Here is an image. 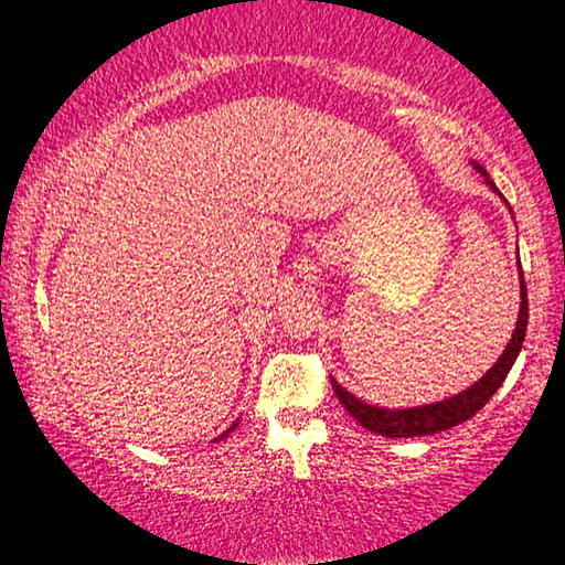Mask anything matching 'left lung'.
<instances>
[{
    "mask_svg": "<svg viewBox=\"0 0 565 565\" xmlns=\"http://www.w3.org/2000/svg\"><path fill=\"white\" fill-rule=\"evenodd\" d=\"M471 164H473L478 174L483 177V181L489 184L493 194H499L503 199L499 186H495L493 179L489 177V171L478 164V161H471ZM503 202H505V199H503ZM505 206H509V204H505ZM509 212L513 216L511 206H509ZM515 264H519V284H521L519 321H515V329L511 333L509 347L503 349L499 361H495L493 366L476 381V384H471L463 391H458V394L448 396L444 401H436V404L411 406V408H381V406H371V404H366V401H361L353 394H349V391L331 376L333 394L339 396L341 406L347 408L349 414L356 418L363 428H369L371 434H379V436H386V438L431 436V434H438V431H448V428H454L458 424H463V420H468L471 416H476L478 411L489 404V398L495 394V391L501 388L505 376H509L511 366L521 353L523 339H525V327H529V294H525L521 262H515Z\"/></svg>",
    "mask_w": 565,
    "mask_h": 565,
    "instance_id": "left-lung-1",
    "label": "left lung"
}]
</instances>
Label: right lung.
I'll return each instance as SVG.
<instances>
[{
	"label": "right lung",
	"instance_id": "obj_1",
	"mask_svg": "<svg viewBox=\"0 0 565 565\" xmlns=\"http://www.w3.org/2000/svg\"><path fill=\"white\" fill-rule=\"evenodd\" d=\"M236 426H238V420H236V424H232V426H228V428H226V431H224V434H222V436H218V438H214V441H222V438H224V436H228V434H232V431H234V428H236Z\"/></svg>",
	"mask_w": 565,
	"mask_h": 565
}]
</instances>
